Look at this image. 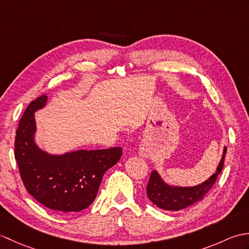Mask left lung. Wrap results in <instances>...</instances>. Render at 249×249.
I'll use <instances>...</instances> for the list:
<instances>
[{"mask_svg": "<svg viewBox=\"0 0 249 249\" xmlns=\"http://www.w3.org/2000/svg\"><path fill=\"white\" fill-rule=\"evenodd\" d=\"M226 152L227 147L225 146L223 156H221L216 172L206 181L197 185V186H171V185L163 182V179L156 170H153L146 186L147 197L158 208L167 211H179L199 202L213 187L216 179L223 170Z\"/></svg>", "mask_w": 249, "mask_h": 249, "instance_id": "obj_1", "label": "left lung"}]
</instances>
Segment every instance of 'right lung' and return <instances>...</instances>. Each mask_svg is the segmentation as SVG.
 Segmentation results:
<instances>
[{"label":"right lung","mask_w":249,"mask_h":249,"mask_svg":"<svg viewBox=\"0 0 249 249\" xmlns=\"http://www.w3.org/2000/svg\"><path fill=\"white\" fill-rule=\"evenodd\" d=\"M48 97L31 102L16 131L15 158L20 177L31 196L46 208L72 214L92 204L105 172L122 156V147L79 150L52 155L35 143V111L45 107Z\"/></svg>","instance_id":"add662e5"}]
</instances>
